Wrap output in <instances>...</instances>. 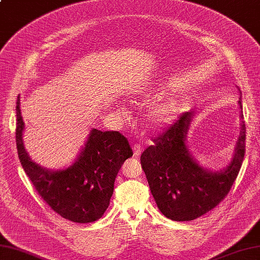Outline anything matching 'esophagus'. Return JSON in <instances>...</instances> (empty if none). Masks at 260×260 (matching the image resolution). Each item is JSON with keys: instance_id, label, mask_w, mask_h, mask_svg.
Here are the masks:
<instances>
[{"instance_id": "obj_1", "label": "esophagus", "mask_w": 260, "mask_h": 260, "mask_svg": "<svg viewBox=\"0 0 260 260\" xmlns=\"http://www.w3.org/2000/svg\"><path fill=\"white\" fill-rule=\"evenodd\" d=\"M133 152H134V156L135 157H139L140 155H141V153H142V147H141V145H134L133 146Z\"/></svg>"}]
</instances>
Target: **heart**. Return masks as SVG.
<instances>
[{
    "mask_svg": "<svg viewBox=\"0 0 260 260\" xmlns=\"http://www.w3.org/2000/svg\"><path fill=\"white\" fill-rule=\"evenodd\" d=\"M182 103L176 94H169L146 106L142 123L151 132H157L174 124L180 115Z\"/></svg>",
    "mask_w": 260,
    "mask_h": 260,
    "instance_id": "obj_1",
    "label": "heart"
}]
</instances>
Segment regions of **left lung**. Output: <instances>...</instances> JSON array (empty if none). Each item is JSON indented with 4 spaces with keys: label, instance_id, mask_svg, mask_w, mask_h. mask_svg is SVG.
I'll return each instance as SVG.
<instances>
[{
    "label": "left lung",
    "instance_id": "8db88e82",
    "mask_svg": "<svg viewBox=\"0 0 260 260\" xmlns=\"http://www.w3.org/2000/svg\"><path fill=\"white\" fill-rule=\"evenodd\" d=\"M239 108L242 109L239 89ZM197 113L180 117L142 153L141 165L157 208L172 221H192L213 210L230 190L245 157L246 127L240 110V134L231 161L223 169L203 167L187 144V134Z\"/></svg>",
    "mask_w": 260,
    "mask_h": 260
}]
</instances>
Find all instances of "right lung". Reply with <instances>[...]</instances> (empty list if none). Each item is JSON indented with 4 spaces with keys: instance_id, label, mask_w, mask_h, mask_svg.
<instances>
[{
    "instance_id": "obj_1",
    "label": "right lung",
    "mask_w": 260,
    "mask_h": 260,
    "mask_svg": "<svg viewBox=\"0 0 260 260\" xmlns=\"http://www.w3.org/2000/svg\"><path fill=\"white\" fill-rule=\"evenodd\" d=\"M15 110L18 155L38 194L66 220L76 223L99 220L109 206L117 174L125 160L133 155L126 137L118 132L92 128L72 165L48 169L31 160L24 147L20 95Z\"/></svg>"
}]
</instances>
